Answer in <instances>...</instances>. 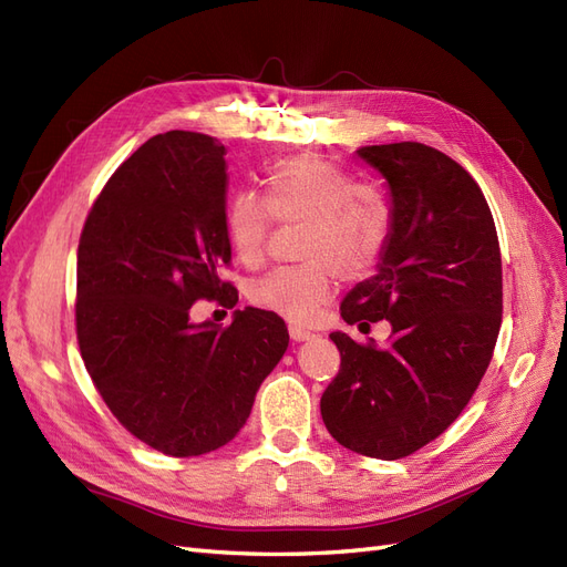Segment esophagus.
Instances as JSON below:
<instances>
[{
	"instance_id": "34e87169",
	"label": "esophagus",
	"mask_w": 567,
	"mask_h": 567,
	"mask_svg": "<svg viewBox=\"0 0 567 567\" xmlns=\"http://www.w3.org/2000/svg\"><path fill=\"white\" fill-rule=\"evenodd\" d=\"M288 333H290V338H293L296 342H302V340H310V338H315V333H312V331H307V329H302V326H296V323H290V326H288Z\"/></svg>"
}]
</instances>
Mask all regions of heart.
<instances>
[{"label": "heart", "mask_w": 567, "mask_h": 567, "mask_svg": "<svg viewBox=\"0 0 567 567\" xmlns=\"http://www.w3.org/2000/svg\"><path fill=\"white\" fill-rule=\"evenodd\" d=\"M262 204L238 194L225 210L229 246L238 260L262 257L269 215L300 221V265L279 267L250 286V300L290 321H310L333 296L338 277L359 281L383 262L392 236V208L383 192L319 156L274 163L262 177Z\"/></svg>", "instance_id": "obj_1"}]
</instances>
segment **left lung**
Instances as JSON below:
<instances>
[{
  "mask_svg": "<svg viewBox=\"0 0 567 567\" xmlns=\"http://www.w3.org/2000/svg\"><path fill=\"white\" fill-rule=\"evenodd\" d=\"M385 179L392 236L373 277L340 302L348 323H390L388 346L333 331L340 371L321 394L329 433L357 454L402 458L456 421L502 326V252L475 179L416 142L357 151Z\"/></svg>",
  "mask_w": 567,
  "mask_h": 567,
  "instance_id": "obj_1",
  "label": "left lung"
}]
</instances>
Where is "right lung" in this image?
Here are the masks:
<instances>
[{
	"mask_svg": "<svg viewBox=\"0 0 567 567\" xmlns=\"http://www.w3.org/2000/svg\"><path fill=\"white\" fill-rule=\"evenodd\" d=\"M227 148L167 132L120 165L84 221L78 248V342L96 390L127 431L167 456L225 447L281 362L279 315L246 307L221 329L194 321L196 300L238 302L219 279Z\"/></svg>",
	"mask_w": 567,
	"mask_h": 567,
	"instance_id": "add662e5",
	"label": "right lung"
}]
</instances>
